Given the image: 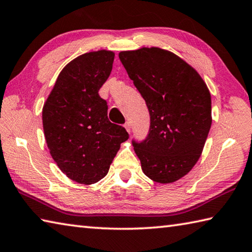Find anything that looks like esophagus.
I'll use <instances>...</instances> for the list:
<instances>
[{
	"label": "esophagus",
	"mask_w": 252,
	"mask_h": 252,
	"mask_svg": "<svg viewBox=\"0 0 252 252\" xmlns=\"http://www.w3.org/2000/svg\"><path fill=\"white\" fill-rule=\"evenodd\" d=\"M125 127H126V130L130 133V132H131V125H130V122L126 121V122L125 123Z\"/></svg>",
	"instance_id": "1"
}]
</instances>
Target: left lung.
Segmentation results:
<instances>
[{"mask_svg": "<svg viewBox=\"0 0 252 252\" xmlns=\"http://www.w3.org/2000/svg\"><path fill=\"white\" fill-rule=\"evenodd\" d=\"M123 67L145 100L150 127L132 140L142 170L167 184L186 175L198 161L212 126V99L197 71L161 48L121 52Z\"/></svg>", "mask_w": 252, "mask_h": 252, "instance_id": "left-lung-1", "label": "left lung"}]
</instances>
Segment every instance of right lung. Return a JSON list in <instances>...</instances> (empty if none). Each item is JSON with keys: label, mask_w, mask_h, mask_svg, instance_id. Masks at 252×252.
<instances>
[{"label": "right lung", "mask_w": 252, "mask_h": 252, "mask_svg": "<svg viewBox=\"0 0 252 252\" xmlns=\"http://www.w3.org/2000/svg\"><path fill=\"white\" fill-rule=\"evenodd\" d=\"M114 54L87 53L63 68L43 108L45 139L63 173L80 184H94L108 174L122 142V126L108 119L99 89L112 70Z\"/></svg>", "instance_id": "obj_1"}]
</instances>
